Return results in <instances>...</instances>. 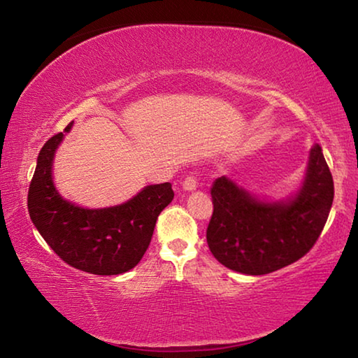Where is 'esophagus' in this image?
I'll list each match as a JSON object with an SVG mask.
<instances>
[{
	"mask_svg": "<svg viewBox=\"0 0 358 358\" xmlns=\"http://www.w3.org/2000/svg\"><path fill=\"white\" fill-rule=\"evenodd\" d=\"M197 187V180L194 175H187V177L183 180V189L185 191H194Z\"/></svg>",
	"mask_w": 358,
	"mask_h": 358,
	"instance_id": "1",
	"label": "esophagus"
}]
</instances>
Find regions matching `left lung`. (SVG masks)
<instances>
[{
	"label": "left lung",
	"instance_id": "obj_1",
	"mask_svg": "<svg viewBox=\"0 0 358 358\" xmlns=\"http://www.w3.org/2000/svg\"><path fill=\"white\" fill-rule=\"evenodd\" d=\"M335 187L322 148L314 145L306 180L290 202H260L234 181L211 187L213 215L207 227L211 254L245 275H266L310 252L329 217Z\"/></svg>",
	"mask_w": 358,
	"mask_h": 358
}]
</instances>
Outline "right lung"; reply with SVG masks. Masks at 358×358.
Segmentation results:
<instances>
[{
    "mask_svg": "<svg viewBox=\"0 0 358 358\" xmlns=\"http://www.w3.org/2000/svg\"><path fill=\"white\" fill-rule=\"evenodd\" d=\"M62 141L63 132H58L39 151L28 191L33 224L57 256L77 270L108 276L134 268L148 250L157 216L172 202V185L147 186L117 207H77L64 201L53 186V155Z\"/></svg>",
    "mask_w": 358,
    "mask_h": 358,
    "instance_id": "1",
    "label": "right lung"
}]
</instances>
